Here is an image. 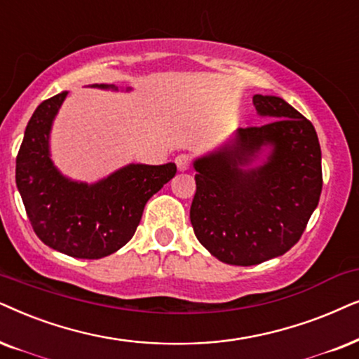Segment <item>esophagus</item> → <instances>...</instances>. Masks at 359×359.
<instances>
[{"label": "esophagus", "mask_w": 359, "mask_h": 359, "mask_svg": "<svg viewBox=\"0 0 359 359\" xmlns=\"http://www.w3.org/2000/svg\"><path fill=\"white\" fill-rule=\"evenodd\" d=\"M175 164H177V169L180 172L189 170L190 165H192V159H190L189 154H179L175 157Z\"/></svg>", "instance_id": "obj_1"}]
</instances>
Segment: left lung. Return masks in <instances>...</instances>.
I'll use <instances>...</instances> for the list:
<instances>
[{
	"label": "left lung",
	"mask_w": 359,
	"mask_h": 359,
	"mask_svg": "<svg viewBox=\"0 0 359 359\" xmlns=\"http://www.w3.org/2000/svg\"><path fill=\"white\" fill-rule=\"evenodd\" d=\"M272 119L240 128L217 151L194 159L195 236L215 257L255 266L300 240L322 194V151L313 124L285 100L255 95Z\"/></svg>",
	"instance_id": "obj_1"
}]
</instances>
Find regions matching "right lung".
Wrapping results in <instances>:
<instances>
[{"instance_id": "add662e5", "label": "right lung", "mask_w": 359, "mask_h": 359, "mask_svg": "<svg viewBox=\"0 0 359 359\" xmlns=\"http://www.w3.org/2000/svg\"><path fill=\"white\" fill-rule=\"evenodd\" d=\"M92 87L119 90L107 83ZM67 95L42 102L31 116L16 157V185L44 245L79 259H100L131 240L147 200L175 175L177 167L174 162H131L92 184L64 175L52 161L50 133Z\"/></svg>"}]
</instances>
